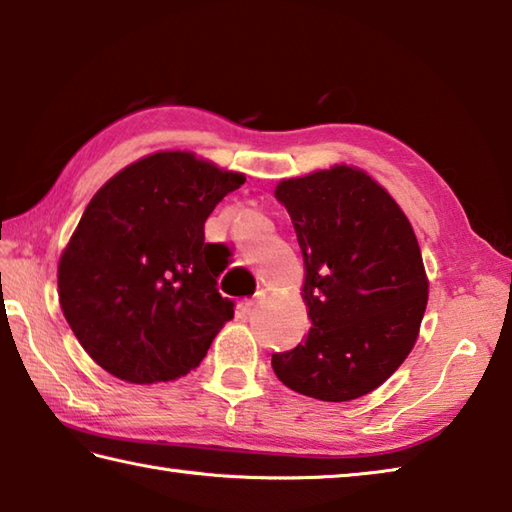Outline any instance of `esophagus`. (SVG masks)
<instances>
[{"instance_id":"obj_1","label":"esophagus","mask_w":512,"mask_h":512,"mask_svg":"<svg viewBox=\"0 0 512 512\" xmlns=\"http://www.w3.org/2000/svg\"><path fill=\"white\" fill-rule=\"evenodd\" d=\"M263 298H265V292H258L254 298H249V301H243V303H240V312L252 314L256 310V305L263 301Z\"/></svg>"}]
</instances>
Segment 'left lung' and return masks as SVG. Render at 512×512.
<instances>
[{
	"label": "left lung",
	"mask_w": 512,
	"mask_h": 512,
	"mask_svg": "<svg viewBox=\"0 0 512 512\" xmlns=\"http://www.w3.org/2000/svg\"><path fill=\"white\" fill-rule=\"evenodd\" d=\"M305 260L312 327L272 354L278 379L321 401H352L406 361L428 303V278L408 218L383 187L352 167L283 180Z\"/></svg>",
	"instance_id": "1"
}]
</instances>
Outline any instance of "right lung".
Returning a JSON list of instances; mask_svg holds the SVG:
<instances>
[{
	"instance_id": "right-lung-1",
	"label": "right lung",
	"mask_w": 512,
	"mask_h": 512,
	"mask_svg": "<svg viewBox=\"0 0 512 512\" xmlns=\"http://www.w3.org/2000/svg\"><path fill=\"white\" fill-rule=\"evenodd\" d=\"M245 176L162 151L113 176L84 209L57 267L60 305L91 359L129 383L185 376L234 301L218 292L227 247L205 220Z\"/></svg>"
}]
</instances>
